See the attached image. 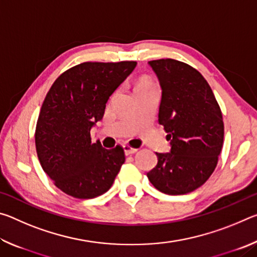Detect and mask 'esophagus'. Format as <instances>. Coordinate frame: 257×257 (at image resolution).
I'll return each mask as SVG.
<instances>
[{"label":"esophagus","instance_id":"obj_1","mask_svg":"<svg viewBox=\"0 0 257 257\" xmlns=\"http://www.w3.org/2000/svg\"><path fill=\"white\" fill-rule=\"evenodd\" d=\"M122 147H123V151H124V154L125 155L134 154V153H136V152H137V149H133V147H130L127 144H124Z\"/></svg>","mask_w":257,"mask_h":257}]
</instances>
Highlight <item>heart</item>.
I'll return each mask as SVG.
<instances>
[{"mask_svg":"<svg viewBox=\"0 0 257 257\" xmlns=\"http://www.w3.org/2000/svg\"><path fill=\"white\" fill-rule=\"evenodd\" d=\"M146 87H153V85H152V82L147 81V80H141L137 84L136 86V89H139V88H146Z\"/></svg>","mask_w":257,"mask_h":257,"instance_id":"1","label":"heart"}]
</instances>
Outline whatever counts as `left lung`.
Listing matches in <instances>:
<instances>
[{
	"label": "left lung",
	"mask_w": 257,
	"mask_h": 257,
	"mask_svg": "<svg viewBox=\"0 0 257 257\" xmlns=\"http://www.w3.org/2000/svg\"><path fill=\"white\" fill-rule=\"evenodd\" d=\"M159 78L162 97L159 123L171 150L156 153L147 172L151 184L168 195H184L206 182L223 146L222 113L210 85L196 69L173 59L149 62Z\"/></svg>",
	"instance_id": "1"
}]
</instances>
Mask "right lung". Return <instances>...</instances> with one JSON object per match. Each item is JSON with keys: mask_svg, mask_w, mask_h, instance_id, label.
Returning a JSON list of instances; mask_svg holds the SVG:
<instances>
[{"mask_svg": "<svg viewBox=\"0 0 257 257\" xmlns=\"http://www.w3.org/2000/svg\"><path fill=\"white\" fill-rule=\"evenodd\" d=\"M137 62H84L63 72L46 94L35 133L43 170L72 197H97L111 188L124 152L92 143L90 129L102 120L114 90Z\"/></svg>", "mask_w": 257, "mask_h": 257, "instance_id": "1", "label": "right lung"}]
</instances>
